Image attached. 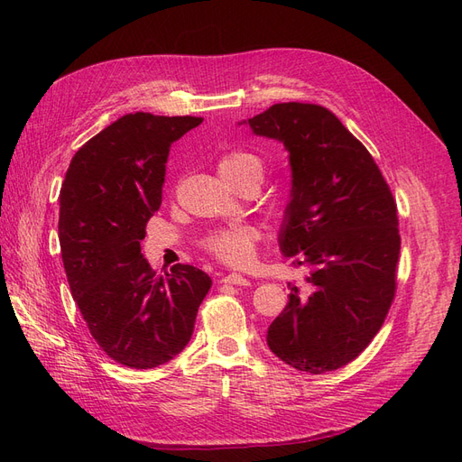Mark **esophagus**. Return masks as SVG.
<instances>
[{
  "label": "esophagus",
  "mask_w": 462,
  "mask_h": 462,
  "mask_svg": "<svg viewBox=\"0 0 462 462\" xmlns=\"http://www.w3.org/2000/svg\"><path fill=\"white\" fill-rule=\"evenodd\" d=\"M221 283H231V285H248V277L241 275V273H227L221 277Z\"/></svg>",
  "instance_id": "1"
}]
</instances>
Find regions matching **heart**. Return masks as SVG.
<instances>
[{"mask_svg": "<svg viewBox=\"0 0 462 462\" xmlns=\"http://www.w3.org/2000/svg\"><path fill=\"white\" fill-rule=\"evenodd\" d=\"M219 173L231 185L254 180L262 183L265 163L258 153L250 150H231L219 160ZM260 231L248 223H233L227 227H217L206 233L200 239V248L212 258L227 265H246L253 262Z\"/></svg>", "mask_w": 462, "mask_h": 462, "instance_id": "1", "label": "heart"}]
</instances>
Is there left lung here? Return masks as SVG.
Returning a JSON list of instances; mask_svg holds the SVG:
<instances>
[{
  "label": "left lung",
  "instance_id": "obj_1",
  "mask_svg": "<svg viewBox=\"0 0 462 462\" xmlns=\"http://www.w3.org/2000/svg\"><path fill=\"white\" fill-rule=\"evenodd\" d=\"M289 150L292 190L279 235L309 272L268 329L285 365L326 374L353 362L380 331L397 291V204L372 153L324 106L275 104L248 119Z\"/></svg>",
  "mask_w": 462,
  "mask_h": 462
}]
</instances>
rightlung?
I'll return each mask as SVG.
<instances>
[{"label": "right lung", "instance_id": "1", "mask_svg": "<svg viewBox=\"0 0 462 462\" xmlns=\"http://www.w3.org/2000/svg\"><path fill=\"white\" fill-rule=\"evenodd\" d=\"M202 117H119L75 153L60 192V245L71 295L102 351L134 370L175 358L212 279L189 263L156 273L141 254L162 204L170 148Z\"/></svg>", "mask_w": 462, "mask_h": 462}]
</instances>
